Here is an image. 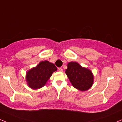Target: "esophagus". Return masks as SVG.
Returning <instances> with one entry per match:
<instances>
[{
	"mask_svg": "<svg viewBox=\"0 0 122 122\" xmlns=\"http://www.w3.org/2000/svg\"><path fill=\"white\" fill-rule=\"evenodd\" d=\"M58 70L59 71H61V72L63 71V69L62 67H59V68H58Z\"/></svg>",
	"mask_w": 122,
	"mask_h": 122,
	"instance_id": "esophagus-1",
	"label": "esophagus"
}]
</instances>
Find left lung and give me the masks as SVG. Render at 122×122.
I'll use <instances>...</instances> for the list:
<instances>
[{
	"label": "left lung",
	"mask_w": 122,
	"mask_h": 122,
	"mask_svg": "<svg viewBox=\"0 0 122 122\" xmlns=\"http://www.w3.org/2000/svg\"><path fill=\"white\" fill-rule=\"evenodd\" d=\"M65 73L72 86L78 90L86 91L93 85L94 77L91 71L76 62H69Z\"/></svg>",
	"instance_id": "8db88e82"
}]
</instances>
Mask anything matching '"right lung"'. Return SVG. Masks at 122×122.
Listing matches in <instances>:
<instances>
[{
    "instance_id": "right-lung-1",
    "label": "right lung",
    "mask_w": 122,
    "mask_h": 122,
    "mask_svg": "<svg viewBox=\"0 0 122 122\" xmlns=\"http://www.w3.org/2000/svg\"><path fill=\"white\" fill-rule=\"evenodd\" d=\"M57 70L56 66L48 61H41L36 67L26 72V80L29 87L33 89H39L45 86L52 73Z\"/></svg>"
}]
</instances>
